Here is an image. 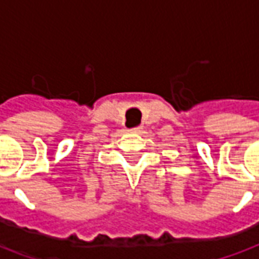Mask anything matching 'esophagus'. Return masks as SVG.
<instances>
[{
	"mask_svg": "<svg viewBox=\"0 0 259 259\" xmlns=\"http://www.w3.org/2000/svg\"><path fill=\"white\" fill-rule=\"evenodd\" d=\"M141 129H143L141 126H136V127H133V129H132V132H135V133H139V132H141Z\"/></svg>",
	"mask_w": 259,
	"mask_h": 259,
	"instance_id": "esophagus-1",
	"label": "esophagus"
}]
</instances>
